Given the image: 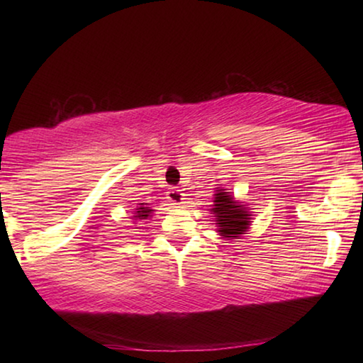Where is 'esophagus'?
Returning a JSON list of instances; mask_svg holds the SVG:
<instances>
[{"label": "esophagus", "mask_w": 363, "mask_h": 363, "mask_svg": "<svg viewBox=\"0 0 363 363\" xmlns=\"http://www.w3.org/2000/svg\"><path fill=\"white\" fill-rule=\"evenodd\" d=\"M168 200L171 201V203L173 205H182L184 203V194L181 192L179 189H171L169 192H168Z\"/></svg>", "instance_id": "1"}]
</instances>
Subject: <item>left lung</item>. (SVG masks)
Wrapping results in <instances>:
<instances>
[{
  "label": "left lung",
  "mask_w": 363,
  "mask_h": 363,
  "mask_svg": "<svg viewBox=\"0 0 363 363\" xmlns=\"http://www.w3.org/2000/svg\"><path fill=\"white\" fill-rule=\"evenodd\" d=\"M214 192L216 194L213 196V205H210V214H213L218 227L216 232L224 240H235L248 232L253 214L247 205L235 200V196L225 189L218 187Z\"/></svg>",
  "instance_id": "obj_1"
}]
</instances>
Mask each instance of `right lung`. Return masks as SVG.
Instances as JSON below:
<instances>
[{"label":"right lung","instance_id":"1","mask_svg":"<svg viewBox=\"0 0 363 363\" xmlns=\"http://www.w3.org/2000/svg\"><path fill=\"white\" fill-rule=\"evenodd\" d=\"M155 210H152V206L149 203H139L138 208H134L133 211V219H134V224H138L139 220H145L152 218V213Z\"/></svg>","mask_w":363,"mask_h":363}]
</instances>
